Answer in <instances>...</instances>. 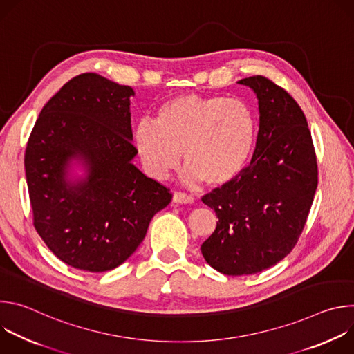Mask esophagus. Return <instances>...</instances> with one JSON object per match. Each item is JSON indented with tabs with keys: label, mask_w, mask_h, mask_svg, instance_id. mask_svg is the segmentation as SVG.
Returning a JSON list of instances; mask_svg holds the SVG:
<instances>
[{
	"label": "esophagus",
	"mask_w": 354,
	"mask_h": 354,
	"mask_svg": "<svg viewBox=\"0 0 354 354\" xmlns=\"http://www.w3.org/2000/svg\"><path fill=\"white\" fill-rule=\"evenodd\" d=\"M172 201H174V203H176V205H192L193 201H194V198L192 196L185 194V193L176 192L172 196Z\"/></svg>",
	"instance_id": "34e87169"
}]
</instances>
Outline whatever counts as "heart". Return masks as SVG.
Here are the masks:
<instances>
[{
	"instance_id": "1",
	"label": "heart",
	"mask_w": 354,
	"mask_h": 354,
	"mask_svg": "<svg viewBox=\"0 0 354 354\" xmlns=\"http://www.w3.org/2000/svg\"><path fill=\"white\" fill-rule=\"evenodd\" d=\"M257 138V116L242 99L179 95L162 104L156 122L142 119L134 145L145 172L165 179L182 160L183 182L221 187L239 176Z\"/></svg>"
}]
</instances>
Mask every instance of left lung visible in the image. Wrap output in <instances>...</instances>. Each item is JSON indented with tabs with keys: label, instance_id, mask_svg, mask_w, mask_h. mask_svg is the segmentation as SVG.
<instances>
[{
	"label": "left lung",
	"instance_id": "left-lung-1",
	"mask_svg": "<svg viewBox=\"0 0 354 354\" xmlns=\"http://www.w3.org/2000/svg\"><path fill=\"white\" fill-rule=\"evenodd\" d=\"M238 84L258 97L254 156L236 179L201 198L218 218L201 255L227 276L259 273L284 259L306 225L318 186L313 138L298 104L262 75Z\"/></svg>",
	"mask_w": 354,
	"mask_h": 354
}]
</instances>
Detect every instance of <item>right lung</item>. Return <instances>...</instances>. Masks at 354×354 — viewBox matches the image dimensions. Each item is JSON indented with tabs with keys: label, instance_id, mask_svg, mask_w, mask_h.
<instances>
[{
	"label": "right lung",
	"instance_id": "add662e5",
	"mask_svg": "<svg viewBox=\"0 0 354 354\" xmlns=\"http://www.w3.org/2000/svg\"><path fill=\"white\" fill-rule=\"evenodd\" d=\"M131 86L86 73L41 109L25 153L33 224L71 268L99 273L124 263L172 198L134 164Z\"/></svg>",
	"mask_w": 354,
	"mask_h": 354
}]
</instances>
